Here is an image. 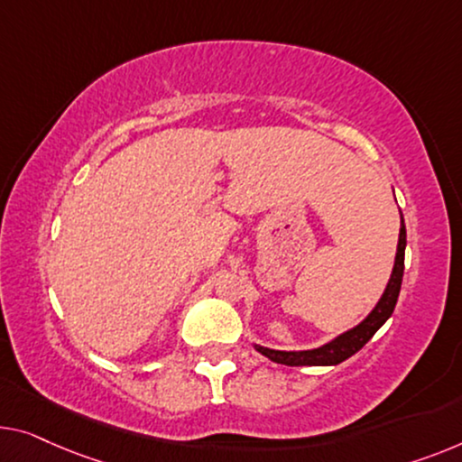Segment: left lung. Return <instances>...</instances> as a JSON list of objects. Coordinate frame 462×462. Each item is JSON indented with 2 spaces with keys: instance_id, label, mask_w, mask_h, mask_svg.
Segmentation results:
<instances>
[{
  "instance_id": "left-lung-1",
  "label": "left lung",
  "mask_w": 462,
  "mask_h": 462,
  "mask_svg": "<svg viewBox=\"0 0 462 462\" xmlns=\"http://www.w3.org/2000/svg\"><path fill=\"white\" fill-rule=\"evenodd\" d=\"M404 246H407V228H404V219L401 213V236H398V249H396V261L394 270H392V278L385 286V292L382 294L380 302H377L374 311L367 315V319H363L359 326L344 332L338 338L323 344L319 348L313 350H300V353H284V350H272L263 346H254L261 355H265L267 359L273 363L291 365V367H302V365H309V367H315V365H338L346 361L348 356L367 344L374 334L380 329L385 319L394 313L398 294H401L402 286V273H404Z\"/></svg>"
}]
</instances>
